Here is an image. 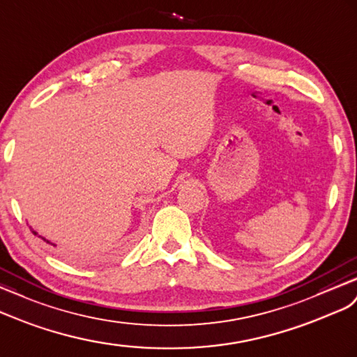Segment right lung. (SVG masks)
Returning a JSON list of instances; mask_svg holds the SVG:
<instances>
[{"label": "right lung", "mask_w": 357, "mask_h": 357, "mask_svg": "<svg viewBox=\"0 0 357 357\" xmlns=\"http://www.w3.org/2000/svg\"><path fill=\"white\" fill-rule=\"evenodd\" d=\"M33 234H34V235H38V234H36V232H33ZM42 240H43V241H47V240H45V238H42ZM47 243H50V241H47ZM50 244H51V243H50Z\"/></svg>", "instance_id": "1"}]
</instances>
